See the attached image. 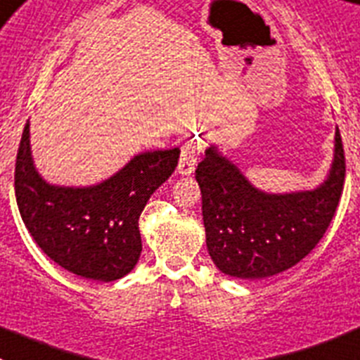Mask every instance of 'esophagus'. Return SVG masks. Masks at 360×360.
Returning <instances> with one entry per match:
<instances>
[{"mask_svg": "<svg viewBox=\"0 0 360 360\" xmlns=\"http://www.w3.org/2000/svg\"><path fill=\"white\" fill-rule=\"evenodd\" d=\"M200 147L199 143L192 141V143H186L183 148H181V160L179 165H177V172L181 176H190L195 168L197 160H199Z\"/></svg>", "mask_w": 360, "mask_h": 360, "instance_id": "34e87169", "label": "esophagus"}]
</instances>
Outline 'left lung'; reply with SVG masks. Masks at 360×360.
I'll return each mask as SVG.
<instances>
[{
    "label": "left lung",
    "mask_w": 360,
    "mask_h": 360,
    "mask_svg": "<svg viewBox=\"0 0 360 360\" xmlns=\"http://www.w3.org/2000/svg\"><path fill=\"white\" fill-rule=\"evenodd\" d=\"M345 174L339 129L328 176L305 192H262L215 145L206 148L195 179L202 193L206 245L213 264L240 280H264L296 265L328 229Z\"/></svg>",
    "instance_id": "1"
}]
</instances>
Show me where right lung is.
Masks as SVG:
<instances>
[{
	"instance_id": "add662e5",
	"label": "right lung",
	"mask_w": 360,
	"mask_h": 360,
	"mask_svg": "<svg viewBox=\"0 0 360 360\" xmlns=\"http://www.w3.org/2000/svg\"><path fill=\"white\" fill-rule=\"evenodd\" d=\"M181 150H150L95 186H57L35 170L27 122L15 158V200L21 219L48 257L77 276L115 281L141 255L138 228L150 195L172 176Z\"/></svg>"
}]
</instances>
